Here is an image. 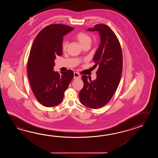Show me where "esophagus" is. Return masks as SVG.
Wrapping results in <instances>:
<instances>
[{
	"instance_id": "34e87169",
	"label": "esophagus",
	"mask_w": 158,
	"mask_h": 158,
	"mask_svg": "<svg viewBox=\"0 0 158 158\" xmlns=\"http://www.w3.org/2000/svg\"><path fill=\"white\" fill-rule=\"evenodd\" d=\"M80 74H79L77 72H74V79H78L80 78Z\"/></svg>"
}]
</instances>
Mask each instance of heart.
Listing matches in <instances>:
<instances>
[{
    "label": "heart",
    "mask_w": 158,
    "mask_h": 158,
    "mask_svg": "<svg viewBox=\"0 0 158 158\" xmlns=\"http://www.w3.org/2000/svg\"><path fill=\"white\" fill-rule=\"evenodd\" d=\"M75 38L79 42V43L84 47L87 44H90L91 42V38L90 37L84 32H78L75 35ZM68 45L67 40H64L62 43V49L63 50H66Z\"/></svg>",
    "instance_id": "obj_1"
}]
</instances>
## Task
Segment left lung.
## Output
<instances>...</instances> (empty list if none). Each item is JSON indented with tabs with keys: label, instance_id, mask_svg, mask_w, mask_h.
<instances>
[{
	"label": "left lung",
	"instance_id": "left-lung-1",
	"mask_svg": "<svg viewBox=\"0 0 158 158\" xmlns=\"http://www.w3.org/2000/svg\"><path fill=\"white\" fill-rule=\"evenodd\" d=\"M87 30L100 34L101 44L93 57L94 67L98 69L95 80L82 76L84 85L79 97L84 106L97 109L107 104L116 91L123 70V54L118 37L107 25L97 24Z\"/></svg>",
	"mask_w": 158,
	"mask_h": 158
}]
</instances>
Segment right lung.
Segmentation results:
<instances>
[{
  "label": "right lung",
  "instance_id": "add662e5",
  "mask_svg": "<svg viewBox=\"0 0 158 158\" xmlns=\"http://www.w3.org/2000/svg\"><path fill=\"white\" fill-rule=\"evenodd\" d=\"M73 29L63 24L48 25L38 34L32 44L27 73L35 97L45 107L61 103L74 76L72 70L60 72L61 74L54 71L55 59L63 54V38Z\"/></svg>",
  "mask_w": 158,
  "mask_h": 158
}]
</instances>
